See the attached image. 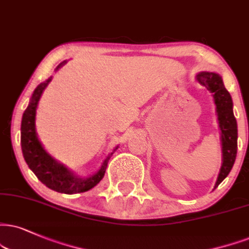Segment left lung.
Returning a JSON list of instances; mask_svg holds the SVG:
<instances>
[{"label": "left lung", "instance_id": "left-lung-1", "mask_svg": "<svg viewBox=\"0 0 249 249\" xmlns=\"http://www.w3.org/2000/svg\"><path fill=\"white\" fill-rule=\"evenodd\" d=\"M196 81L203 85L213 93L216 105L217 119L220 129L222 141L223 162L217 178L214 188H217L222 181L229 176L237 157L238 149V125L233 114V101L231 94L224 87L223 79L216 72L201 71L196 75Z\"/></svg>", "mask_w": 249, "mask_h": 249}]
</instances>
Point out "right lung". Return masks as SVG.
I'll list each match as a JSON object with an SVG mask.
<instances>
[{"label": "right lung", "mask_w": 249, "mask_h": 249, "mask_svg": "<svg viewBox=\"0 0 249 249\" xmlns=\"http://www.w3.org/2000/svg\"><path fill=\"white\" fill-rule=\"evenodd\" d=\"M66 63L67 61L61 62L55 68V71L62 68ZM52 78L53 77L51 76L50 78L40 83L38 87L36 88L30 99L29 106H27L23 114V118H21L20 144L24 159H25L26 164L29 165L30 170L48 188L53 189L57 193H63V194H76V193L88 192V190L93 188L94 186H97L105 176L109 158L118 150L119 146H115L113 151L108 153V156L105 158V160L103 161L100 168L96 173L87 178L77 176L75 172L69 170L66 165L57 161L56 159L52 157L50 153L46 151L38 139V135H36V115L42 92L50 84Z\"/></svg>", "instance_id": "1"}]
</instances>
